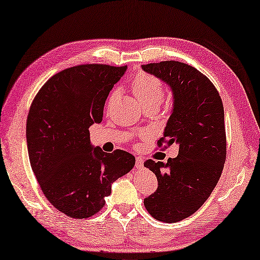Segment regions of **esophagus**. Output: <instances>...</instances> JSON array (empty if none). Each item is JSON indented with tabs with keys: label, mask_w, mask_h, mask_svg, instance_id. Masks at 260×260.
<instances>
[{
	"label": "esophagus",
	"mask_w": 260,
	"mask_h": 260,
	"mask_svg": "<svg viewBox=\"0 0 260 260\" xmlns=\"http://www.w3.org/2000/svg\"><path fill=\"white\" fill-rule=\"evenodd\" d=\"M144 168V158L143 157H137L136 158V169L137 170H140V169H143Z\"/></svg>",
	"instance_id": "esophagus-1"
}]
</instances>
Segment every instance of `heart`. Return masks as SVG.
I'll list each match as a JSON object with an SVG mask.
<instances>
[{"instance_id": "obj_1", "label": "heart", "mask_w": 260, "mask_h": 260, "mask_svg": "<svg viewBox=\"0 0 260 260\" xmlns=\"http://www.w3.org/2000/svg\"><path fill=\"white\" fill-rule=\"evenodd\" d=\"M131 89L144 107L159 105L164 97V85L160 79L150 73L140 72L131 82Z\"/></svg>"}]
</instances>
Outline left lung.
Returning a JSON list of instances; mask_svg holds the SVG:
<instances>
[{"mask_svg":"<svg viewBox=\"0 0 260 260\" xmlns=\"http://www.w3.org/2000/svg\"><path fill=\"white\" fill-rule=\"evenodd\" d=\"M143 69L173 90L174 109L157 145H179V155L168 163H144L158 182L144 205L157 221L175 223L203 206L222 174L226 159L223 103L213 82L185 63L161 61Z\"/></svg>","mask_w":260,"mask_h":260,"instance_id":"1","label":"left lung"}]
</instances>
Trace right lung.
<instances>
[{
    "mask_svg": "<svg viewBox=\"0 0 260 260\" xmlns=\"http://www.w3.org/2000/svg\"><path fill=\"white\" fill-rule=\"evenodd\" d=\"M126 66L80 64L51 77L27 117L29 160L43 193L72 218H89L105 206L111 184L134 168L135 156L90 145L89 126L103 119L105 101Z\"/></svg>",
    "mask_w": 260,
    "mask_h": 260,
    "instance_id": "right-lung-1",
    "label": "right lung"
}]
</instances>
